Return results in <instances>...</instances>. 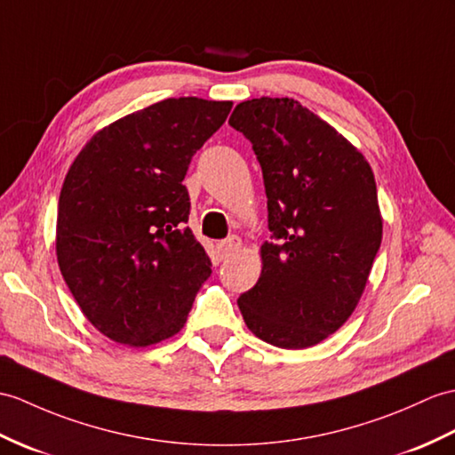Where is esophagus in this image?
<instances>
[{
	"instance_id": "34e87169",
	"label": "esophagus",
	"mask_w": 455,
	"mask_h": 455,
	"mask_svg": "<svg viewBox=\"0 0 455 455\" xmlns=\"http://www.w3.org/2000/svg\"><path fill=\"white\" fill-rule=\"evenodd\" d=\"M240 246H242V242H240V238H236V236H232V238H228V240L219 242L217 248H219V253H220V259H227L228 256H232V253L238 251Z\"/></svg>"
}]
</instances>
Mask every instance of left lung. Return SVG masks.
<instances>
[{
	"mask_svg": "<svg viewBox=\"0 0 455 455\" xmlns=\"http://www.w3.org/2000/svg\"><path fill=\"white\" fill-rule=\"evenodd\" d=\"M228 124L258 156L271 230L242 318L275 347L318 345L355 312L382 244L372 168L294 99L240 102Z\"/></svg>",
	"mask_w": 455,
	"mask_h": 455,
	"instance_id": "8db88e82",
	"label": "left lung"
}]
</instances>
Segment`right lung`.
<instances>
[{"label": "right lung", "mask_w": 455, "mask_h": 455, "mask_svg": "<svg viewBox=\"0 0 455 455\" xmlns=\"http://www.w3.org/2000/svg\"><path fill=\"white\" fill-rule=\"evenodd\" d=\"M230 100L166 99L94 133L63 180L56 253L81 312L108 339L147 347L182 330L211 259L186 227L192 156Z\"/></svg>", "instance_id": "1"}]
</instances>
